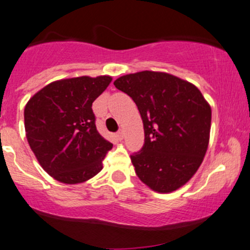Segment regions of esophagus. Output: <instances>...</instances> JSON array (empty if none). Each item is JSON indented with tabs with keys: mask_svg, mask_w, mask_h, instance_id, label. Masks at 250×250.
<instances>
[{
	"mask_svg": "<svg viewBox=\"0 0 250 250\" xmlns=\"http://www.w3.org/2000/svg\"><path fill=\"white\" fill-rule=\"evenodd\" d=\"M116 137L119 138V140H123V137H125V133H123V130H120L116 133Z\"/></svg>",
	"mask_w": 250,
	"mask_h": 250,
	"instance_id": "obj_1",
	"label": "esophagus"
}]
</instances>
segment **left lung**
<instances>
[{
  "label": "left lung",
  "mask_w": 250,
  "mask_h": 250,
  "mask_svg": "<svg viewBox=\"0 0 250 250\" xmlns=\"http://www.w3.org/2000/svg\"><path fill=\"white\" fill-rule=\"evenodd\" d=\"M114 85L133 99L142 117L144 146L130 156L137 177L159 193L178 190L205 157L209 104L193 83L165 72L125 74Z\"/></svg>",
  "instance_id": "8db88e82"
}]
</instances>
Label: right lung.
I'll return each mask as SVG.
<instances>
[{
    "label": "right lung",
    "instance_id": "1",
    "mask_svg": "<svg viewBox=\"0 0 250 250\" xmlns=\"http://www.w3.org/2000/svg\"><path fill=\"white\" fill-rule=\"evenodd\" d=\"M112 77H77L49 83L24 108L28 143L41 167L64 184H79L102 170L113 148L95 127L93 102Z\"/></svg>",
    "mask_w": 250,
    "mask_h": 250
}]
</instances>
